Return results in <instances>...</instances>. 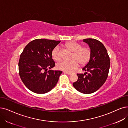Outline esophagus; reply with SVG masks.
I'll use <instances>...</instances> for the list:
<instances>
[{
  "label": "esophagus",
  "mask_w": 128,
  "mask_h": 128,
  "mask_svg": "<svg viewBox=\"0 0 128 128\" xmlns=\"http://www.w3.org/2000/svg\"><path fill=\"white\" fill-rule=\"evenodd\" d=\"M64 74H68V75H70V74H71V73H70V72H66V71H64Z\"/></svg>",
  "instance_id": "obj_1"
}]
</instances>
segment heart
<instances>
[{"label": "heart", "instance_id": "b5f03b06", "mask_svg": "<svg viewBox=\"0 0 128 128\" xmlns=\"http://www.w3.org/2000/svg\"><path fill=\"white\" fill-rule=\"evenodd\" d=\"M65 47L72 52L71 59L69 61L61 60L57 64L58 69L66 72H71L78 67V63L80 66H84L88 62L90 58L91 52L89 48L81 47L80 44L74 41L66 42ZM59 48L54 47L52 52V58L54 60L58 61L60 59L59 54Z\"/></svg>", "mask_w": 128, "mask_h": 128}]
</instances>
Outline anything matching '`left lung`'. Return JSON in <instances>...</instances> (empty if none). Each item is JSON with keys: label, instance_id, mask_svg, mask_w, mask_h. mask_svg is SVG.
<instances>
[{"label": "left lung", "instance_id": "obj_1", "mask_svg": "<svg viewBox=\"0 0 128 128\" xmlns=\"http://www.w3.org/2000/svg\"><path fill=\"white\" fill-rule=\"evenodd\" d=\"M82 42L89 46L90 58L82 68L86 72L77 74L78 80L73 83V86L81 93L90 94L98 90L106 81L110 68V58L106 48L99 41L88 38Z\"/></svg>", "mask_w": 128, "mask_h": 128}]
</instances>
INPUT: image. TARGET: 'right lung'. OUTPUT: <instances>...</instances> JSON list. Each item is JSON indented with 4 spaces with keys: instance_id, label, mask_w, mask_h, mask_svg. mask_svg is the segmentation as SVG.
I'll list each match as a JSON object with an SVG mask.
<instances>
[{
    "instance_id": "1",
    "label": "right lung",
    "mask_w": 128,
    "mask_h": 128,
    "mask_svg": "<svg viewBox=\"0 0 128 128\" xmlns=\"http://www.w3.org/2000/svg\"><path fill=\"white\" fill-rule=\"evenodd\" d=\"M60 42L46 39H35L25 47L20 54L19 76L26 86L33 92L47 93L57 84L62 71L47 70L54 67L52 52Z\"/></svg>"
}]
</instances>
